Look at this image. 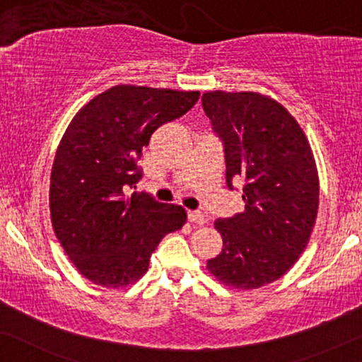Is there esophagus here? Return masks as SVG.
<instances>
[{"label": "esophagus", "mask_w": 362, "mask_h": 362, "mask_svg": "<svg viewBox=\"0 0 362 362\" xmlns=\"http://www.w3.org/2000/svg\"><path fill=\"white\" fill-rule=\"evenodd\" d=\"M188 221L197 226H202L205 223V216H203L202 211H188Z\"/></svg>", "instance_id": "34e87169"}]
</instances>
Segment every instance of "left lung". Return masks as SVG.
<instances>
[{
	"mask_svg": "<svg viewBox=\"0 0 362 362\" xmlns=\"http://www.w3.org/2000/svg\"><path fill=\"white\" fill-rule=\"evenodd\" d=\"M203 110L225 146L226 183L244 180V210L216 220L223 249L206 269L226 287L281 279L307 247L320 182L310 142L284 105L257 91H206Z\"/></svg>",
	"mask_w": 362,
	"mask_h": 362,
	"instance_id": "1",
	"label": "left lung"
}]
</instances>
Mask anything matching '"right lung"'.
I'll use <instances>...</instances> for the list:
<instances>
[{"label":"right lung","instance_id":"right-lung-1","mask_svg":"<svg viewBox=\"0 0 362 362\" xmlns=\"http://www.w3.org/2000/svg\"><path fill=\"white\" fill-rule=\"evenodd\" d=\"M200 91L116 85L70 121L50 174V220L60 246L90 282L123 288L144 276L165 234L185 225L180 205L132 193L136 162L159 126L185 115Z\"/></svg>","mask_w":362,"mask_h":362}]
</instances>
